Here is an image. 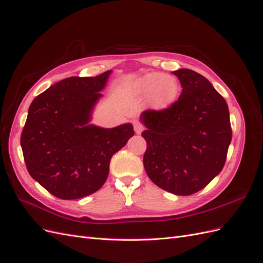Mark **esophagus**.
I'll return each instance as SVG.
<instances>
[{
  "instance_id": "34e87169",
  "label": "esophagus",
  "mask_w": 263,
  "mask_h": 263,
  "mask_svg": "<svg viewBox=\"0 0 263 263\" xmlns=\"http://www.w3.org/2000/svg\"><path fill=\"white\" fill-rule=\"evenodd\" d=\"M134 129H135V133H136V134H141L142 130L145 129V127H144V125H142L141 123L135 122V124H134Z\"/></svg>"
}]
</instances>
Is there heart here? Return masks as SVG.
<instances>
[{"mask_svg":"<svg viewBox=\"0 0 263 263\" xmlns=\"http://www.w3.org/2000/svg\"><path fill=\"white\" fill-rule=\"evenodd\" d=\"M135 91L142 97H148L151 107L162 110L177 101L180 84L177 79L171 76L150 72L135 82Z\"/></svg>","mask_w":263,"mask_h":263,"instance_id":"heart-1","label":"heart"}]
</instances>
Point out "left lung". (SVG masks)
Here are the masks:
<instances>
[{
    "label": "left lung",
    "mask_w": 263,
    "mask_h": 263,
    "mask_svg": "<svg viewBox=\"0 0 263 263\" xmlns=\"http://www.w3.org/2000/svg\"><path fill=\"white\" fill-rule=\"evenodd\" d=\"M180 80L178 101L162 110L147 109L144 165L156 185L177 195L204 189L224 168L232 141L225 99L208 79L190 69L173 72Z\"/></svg>",
    "instance_id": "8db88e82"
}]
</instances>
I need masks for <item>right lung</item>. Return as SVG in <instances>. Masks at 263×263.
Returning a JSON list of instances; mask_svg holds the SVG:
<instances>
[{
	"mask_svg": "<svg viewBox=\"0 0 263 263\" xmlns=\"http://www.w3.org/2000/svg\"><path fill=\"white\" fill-rule=\"evenodd\" d=\"M112 71L71 77L34 99L21 146L34 180L61 200L93 194L104 184L110 158L134 136L132 124L114 128L87 125Z\"/></svg>",
	"mask_w": 263,
	"mask_h": 263,
	"instance_id": "obj_1",
	"label": "right lung"
}]
</instances>
